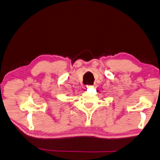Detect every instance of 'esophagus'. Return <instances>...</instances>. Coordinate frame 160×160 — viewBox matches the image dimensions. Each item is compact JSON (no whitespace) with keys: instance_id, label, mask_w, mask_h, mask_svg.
I'll return each mask as SVG.
<instances>
[{"instance_id":"1","label":"esophagus","mask_w":160,"mask_h":160,"mask_svg":"<svg viewBox=\"0 0 160 160\" xmlns=\"http://www.w3.org/2000/svg\"><path fill=\"white\" fill-rule=\"evenodd\" d=\"M91 87H92L91 86H86V88H91Z\"/></svg>"}]
</instances>
